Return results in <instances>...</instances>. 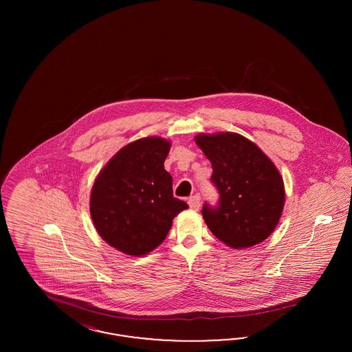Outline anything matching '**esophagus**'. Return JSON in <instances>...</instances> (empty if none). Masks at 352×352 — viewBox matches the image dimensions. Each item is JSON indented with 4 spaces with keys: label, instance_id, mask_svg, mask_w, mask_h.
Listing matches in <instances>:
<instances>
[{
    "label": "esophagus",
    "instance_id": "obj_1",
    "mask_svg": "<svg viewBox=\"0 0 352 352\" xmlns=\"http://www.w3.org/2000/svg\"><path fill=\"white\" fill-rule=\"evenodd\" d=\"M188 206H190L191 210L198 211L199 207H201V195H199V194H195L194 197H191V198L188 199Z\"/></svg>",
    "mask_w": 352,
    "mask_h": 352
}]
</instances>
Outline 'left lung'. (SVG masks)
<instances>
[{
	"label": "left lung",
	"instance_id": "left-lung-1",
	"mask_svg": "<svg viewBox=\"0 0 352 352\" xmlns=\"http://www.w3.org/2000/svg\"><path fill=\"white\" fill-rule=\"evenodd\" d=\"M195 142L212 164L211 184L219 192L217 206L206 201L201 208L211 232L232 248L264 241L284 208V182L278 170L240 134H199Z\"/></svg>",
	"mask_w": 352,
	"mask_h": 352
}]
</instances>
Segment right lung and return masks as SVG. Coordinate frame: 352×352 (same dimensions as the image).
<instances>
[{"instance_id":"1","label":"right lung","mask_w":352,"mask_h":352,"mask_svg":"<svg viewBox=\"0 0 352 352\" xmlns=\"http://www.w3.org/2000/svg\"><path fill=\"white\" fill-rule=\"evenodd\" d=\"M170 142L149 137L124 146L101 170L91 194V217L113 248L142 256L157 248L173 219L188 208L174 198L173 178L164 168Z\"/></svg>"}]
</instances>
